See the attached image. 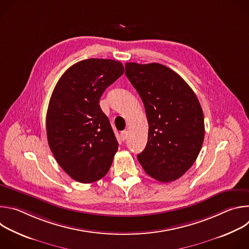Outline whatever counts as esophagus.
Segmentation results:
<instances>
[{
    "label": "esophagus",
    "mask_w": 249,
    "mask_h": 249,
    "mask_svg": "<svg viewBox=\"0 0 249 249\" xmlns=\"http://www.w3.org/2000/svg\"><path fill=\"white\" fill-rule=\"evenodd\" d=\"M120 137H121L122 141H125L127 139V137H128V132L127 131H122L120 133Z\"/></svg>",
    "instance_id": "1"
}]
</instances>
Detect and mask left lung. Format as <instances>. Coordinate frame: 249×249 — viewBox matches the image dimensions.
<instances>
[{
	"mask_svg": "<svg viewBox=\"0 0 249 249\" xmlns=\"http://www.w3.org/2000/svg\"><path fill=\"white\" fill-rule=\"evenodd\" d=\"M125 74L143 100L149 123L139 162L160 182L178 179L195 162L204 141V115L196 94L178 74L159 63H126Z\"/></svg>",
	"mask_w": 249,
	"mask_h": 249,
	"instance_id": "obj_1",
	"label": "left lung"
}]
</instances>
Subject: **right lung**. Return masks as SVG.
Segmentation results:
<instances>
[{
	"instance_id": "obj_1",
	"label": "right lung",
	"mask_w": 249,
	"mask_h": 249,
	"mask_svg": "<svg viewBox=\"0 0 249 249\" xmlns=\"http://www.w3.org/2000/svg\"><path fill=\"white\" fill-rule=\"evenodd\" d=\"M123 73L119 61L83 60L66 71L52 92L46 115L48 144L76 181L99 180L111 166L118 142L99 99Z\"/></svg>"
}]
</instances>
